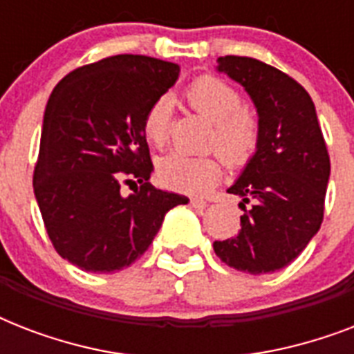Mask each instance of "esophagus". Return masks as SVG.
<instances>
[{
    "label": "esophagus",
    "instance_id": "1",
    "mask_svg": "<svg viewBox=\"0 0 354 354\" xmlns=\"http://www.w3.org/2000/svg\"><path fill=\"white\" fill-rule=\"evenodd\" d=\"M191 205L196 207V209H205V207H207V202L202 198H191Z\"/></svg>",
    "mask_w": 354,
    "mask_h": 354
}]
</instances>
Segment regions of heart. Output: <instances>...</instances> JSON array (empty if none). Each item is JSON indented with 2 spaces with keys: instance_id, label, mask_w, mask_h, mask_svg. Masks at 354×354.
<instances>
[{
  "instance_id": "heart-1",
  "label": "heart",
  "mask_w": 354,
  "mask_h": 354,
  "mask_svg": "<svg viewBox=\"0 0 354 354\" xmlns=\"http://www.w3.org/2000/svg\"><path fill=\"white\" fill-rule=\"evenodd\" d=\"M189 104L213 122L209 147H215L230 165H241L253 154L259 139V122L242 106L241 93L216 77H202L187 90ZM171 97L152 102L143 118V133L150 143L163 145L169 138ZM158 174L167 187L182 193H204L218 182L222 174L216 156H191L171 152L158 163Z\"/></svg>"
}]
</instances>
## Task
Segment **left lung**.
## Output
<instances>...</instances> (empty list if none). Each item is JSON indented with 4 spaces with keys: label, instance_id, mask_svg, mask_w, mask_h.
Segmentation results:
<instances>
[{
    "label": "left lung",
    "instance_id": "left-lung-1",
    "mask_svg": "<svg viewBox=\"0 0 354 354\" xmlns=\"http://www.w3.org/2000/svg\"><path fill=\"white\" fill-rule=\"evenodd\" d=\"M216 71L246 90L257 110L259 139L227 193L241 196V230L215 241L222 263L259 275L290 264L324 221L330 161L307 90L268 64L221 57ZM252 205L245 209V204Z\"/></svg>",
    "mask_w": 354,
    "mask_h": 354
}]
</instances>
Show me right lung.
Here are the masks:
<instances>
[{"label": "right lung", "instance_id": "add662e5", "mask_svg": "<svg viewBox=\"0 0 354 354\" xmlns=\"http://www.w3.org/2000/svg\"><path fill=\"white\" fill-rule=\"evenodd\" d=\"M180 66L115 55L66 75L47 101L35 196L58 255L86 272L110 274L147 252L167 211L187 196L150 185L154 171L143 118ZM136 187L120 193L122 183Z\"/></svg>", "mask_w": 354, "mask_h": 354}]
</instances>
